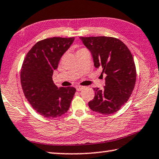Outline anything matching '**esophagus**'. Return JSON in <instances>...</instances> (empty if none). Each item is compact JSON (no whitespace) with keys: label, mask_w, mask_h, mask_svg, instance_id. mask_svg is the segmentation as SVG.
<instances>
[{"label":"esophagus","mask_w":159,"mask_h":159,"mask_svg":"<svg viewBox=\"0 0 159 159\" xmlns=\"http://www.w3.org/2000/svg\"><path fill=\"white\" fill-rule=\"evenodd\" d=\"M76 89L77 91H80L83 89V86H80V85H77L76 87Z\"/></svg>","instance_id":"34e87169"}]
</instances>
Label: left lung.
<instances>
[{"label": "left lung", "instance_id": "left-lung-1", "mask_svg": "<svg viewBox=\"0 0 159 159\" xmlns=\"http://www.w3.org/2000/svg\"><path fill=\"white\" fill-rule=\"evenodd\" d=\"M80 39L90 51L94 67L106 74L104 88H93L95 96L89 107L102 115L114 113L127 102L135 84L136 70L131 51L115 37H80Z\"/></svg>", "mask_w": 159, "mask_h": 159}]
</instances>
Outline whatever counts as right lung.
I'll return each instance as SVG.
<instances>
[{
  "instance_id": "add662e5",
  "label": "right lung",
  "mask_w": 159,
  "mask_h": 159,
  "mask_svg": "<svg viewBox=\"0 0 159 159\" xmlns=\"http://www.w3.org/2000/svg\"><path fill=\"white\" fill-rule=\"evenodd\" d=\"M74 37H52L37 42L23 62L21 83L25 98L37 112L47 118L67 112L76 92L74 87L58 88L53 83V71Z\"/></svg>"
}]
</instances>
